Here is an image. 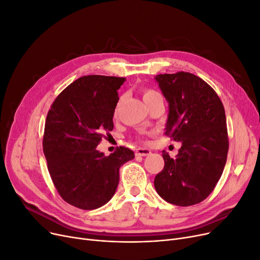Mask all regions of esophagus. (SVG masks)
Segmentation results:
<instances>
[{
	"label": "esophagus",
	"mask_w": 260,
	"mask_h": 260,
	"mask_svg": "<svg viewBox=\"0 0 260 260\" xmlns=\"http://www.w3.org/2000/svg\"><path fill=\"white\" fill-rule=\"evenodd\" d=\"M135 154H136V156H148L149 154H151V150L139 148V149H136V152H135Z\"/></svg>",
	"instance_id": "obj_1"
}]
</instances>
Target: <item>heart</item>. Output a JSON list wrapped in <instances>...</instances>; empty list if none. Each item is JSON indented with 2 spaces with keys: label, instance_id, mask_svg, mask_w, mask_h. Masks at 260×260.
Instances as JSON below:
<instances>
[{
  "label": "heart",
  "instance_id": "b5f03b06",
  "mask_svg": "<svg viewBox=\"0 0 260 260\" xmlns=\"http://www.w3.org/2000/svg\"><path fill=\"white\" fill-rule=\"evenodd\" d=\"M159 96H161V95L158 93L157 91H155V90H153V89H144L143 91H142V98H143V101H144L145 104L150 103L151 101H153L156 98H159ZM118 107H119V103H118V105L116 107V112L118 110Z\"/></svg>",
  "mask_w": 260,
  "mask_h": 260
}]
</instances>
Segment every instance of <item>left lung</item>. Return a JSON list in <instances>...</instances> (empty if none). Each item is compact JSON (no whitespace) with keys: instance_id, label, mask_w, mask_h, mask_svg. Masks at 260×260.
Returning a JSON list of instances; mask_svg holds the SVG:
<instances>
[{"instance_id":"1","label":"left lung","mask_w":260,"mask_h":260,"mask_svg":"<svg viewBox=\"0 0 260 260\" xmlns=\"http://www.w3.org/2000/svg\"><path fill=\"white\" fill-rule=\"evenodd\" d=\"M155 80L169 103L165 135L182 148L174 159L162 151L165 167L154 186L168 203L194 205L212 192L226 164L225 110L216 91L194 74L180 71Z\"/></svg>"}]
</instances>
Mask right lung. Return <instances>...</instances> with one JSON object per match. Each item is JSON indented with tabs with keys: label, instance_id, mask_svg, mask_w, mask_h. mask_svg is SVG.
<instances>
[{
	"label": "right lung",
	"instance_id": "add662e5",
	"mask_svg": "<svg viewBox=\"0 0 260 260\" xmlns=\"http://www.w3.org/2000/svg\"><path fill=\"white\" fill-rule=\"evenodd\" d=\"M124 77L86 75L55 99L48 112L43 153L53 184L63 201L80 209L105 205L119 184V169L134 159L125 146L104 156L95 148L114 129L118 89Z\"/></svg>",
	"mask_w": 260,
	"mask_h": 260
}]
</instances>
